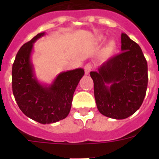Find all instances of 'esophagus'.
I'll return each mask as SVG.
<instances>
[{"label":"esophagus","instance_id":"obj_1","mask_svg":"<svg viewBox=\"0 0 159 159\" xmlns=\"http://www.w3.org/2000/svg\"><path fill=\"white\" fill-rule=\"evenodd\" d=\"M92 68V65L91 64H87L86 65L84 66V71H85V74L86 75H88L89 72L91 71Z\"/></svg>","mask_w":159,"mask_h":159}]
</instances>
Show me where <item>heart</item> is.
Returning a JSON list of instances; mask_svg holds the SVG:
<instances>
[{
    "label": "heart",
    "instance_id": "heart-1",
    "mask_svg": "<svg viewBox=\"0 0 159 159\" xmlns=\"http://www.w3.org/2000/svg\"><path fill=\"white\" fill-rule=\"evenodd\" d=\"M105 40V38L102 36H99L98 38V41L102 42ZM116 50V43L115 40H110L107 43V45L105 46L103 50H102V55L105 57H109L114 54V52Z\"/></svg>",
    "mask_w": 159,
    "mask_h": 159
}]
</instances>
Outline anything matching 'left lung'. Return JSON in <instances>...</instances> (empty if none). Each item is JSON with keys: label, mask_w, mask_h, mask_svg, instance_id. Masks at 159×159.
Wrapping results in <instances>:
<instances>
[{"label": "left lung", "mask_w": 159, "mask_h": 159, "mask_svg": "<svg viewBox=\"0 0 159 159\" xmlns=\"http://www.w3.org/2000/svg\"><path fill=\"white\" fill-rule=\"evenodd\" d=\"M122 52L91 71L97 108L116 119L128 118L141 107L147 92V62L141 48L125 33Z\"/></svg>", "instance_id": "8db88e82"}]
</instances>
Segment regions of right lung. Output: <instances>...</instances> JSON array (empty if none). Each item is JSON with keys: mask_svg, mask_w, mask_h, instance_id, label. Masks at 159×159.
<instances>
[{"mask_svg": "<svg viewBox=\"0 0 159 159\" xmlns=\"http://www.w3.org/2000/svg\"><path fill=\"white\" fill-rule=\"evenodd\" d=\"M41 32L23 44L12 64V92L18 107L30 119L42 124L65 119L71 110L73 94L84 75L83 68L59 74L51 85L40 84L31 62L33 43L43 36Z\"/></svg>", "mask_w": 159, "mask_h": 159, "instance_id": "right-lung-1", "label": "right lung"}]
</instances>
